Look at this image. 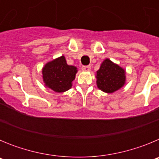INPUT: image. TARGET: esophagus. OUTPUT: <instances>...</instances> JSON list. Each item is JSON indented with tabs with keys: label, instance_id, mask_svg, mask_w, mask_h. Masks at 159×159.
<instances>
[{
	"label": "esophagus",
	"instance_id": "obj_1",
	"mask_svg": "<svg viewBox=\"0 0 159 159\" xmlns=\"http://www.w3.org/2000/svg\"><path fill=\"white\" fill-rule=\"evenodd\" d=\"M82 70L83 71H89L91 70V66H83L82 67Z\"/></svg>",
	"mask_w": 159,
	"mask_h": 159
}]
</instances>
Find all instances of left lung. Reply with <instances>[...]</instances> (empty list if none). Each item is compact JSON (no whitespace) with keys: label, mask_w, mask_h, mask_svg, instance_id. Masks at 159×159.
<instances>
[{"label":"left lung","mask_w":159,"mask_h":159,"mask_svg":"<svg viewBox=\"0 0 159 159\" xmlns=\"http://www.w3.org/2000/svg\"><path fill=\"white\" fill-rule=\"evenodd\" d=\"M126 71L118 64L106 59L96 71V84L99 89L106 93H113L126 83Z\"/></svg>","instance_id":"left-lung-1"}]
</instances>
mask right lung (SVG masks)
Listing matches in <instances>:
<instances>
[{"mask_svg": "<svg viewBox=\"0 0 159 159\" xmlns=\"http://www.w3.org/2000/svg\"><path fill=\"white\" fill-rule=\"evenodd\" d=\"M77 67L67 64L64 56L47 63L42 69L45 86L56 92H64L72 86Z\"/></svg>", "mask_w": 159, "mask_h": 159, "instance_id": "obj_1", "label": "right lung"}]
</instances>
